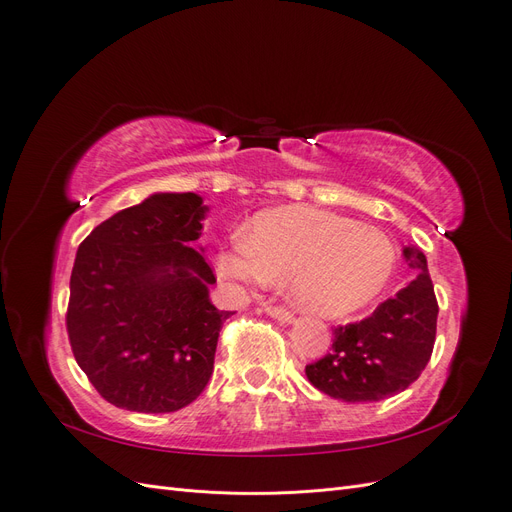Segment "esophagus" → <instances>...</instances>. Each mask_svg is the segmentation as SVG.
<instances>
[{
    "label": "esophagus",
    "instance_id": "34e87169",
    "mask_svg": "<svg viewBox=\"0 0 512 512\" xmlns=\"http://www.w3.org/2000/svg\"><path fill=\"white\" fill-rule=\"evenodd\" d=\"M267 314L271 316V318H275V320H280V322H294V314L292 312H288V309H284V307H277V305H269L267 307Z\"/></svg>",
    "mask_w": 512,
    "mask_h": 512
}]
</instances>
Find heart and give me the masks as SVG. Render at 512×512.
Returning <instances> with one entry per match:
<instances>
[{"label": "heart", "mask_w": 512, "mask_h": 512, "mask_svg": "<svg viewBox=\"0 0 512 512\" xmlns=\"http://www.w3.org/2000/svg\"><path fill=\"white\" fill-rule=\"evenodd\" d=\"M218 271L232 282H284L303 312L346 318L391 284L397 247L374 226L324 209L292 205L258 213L250 235L220 247Z\"/></svg>", "instance_id": "obj_1"}]
</instances>
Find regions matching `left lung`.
Segmentation results:
<instances>
[{
    "label": "left lung",
    "mask_w": 512,
    "mask_h": 512,
    "mask_svg": "<svg viewBox=\"0 0 512 512\" xmlns=\"http://www.w3.org/2000/svg\"><path fill=\"white\" fill-rule=\"evenodd\" d=\"M404 258L414 280L369 318L337 327L331 350L305 367L307 380L324 395L348 404L380 401L406 391L429 363L438 301L425 254L408 245Z\"/></svg>",
    "instance_id": "obj_1"
}]
</instances>
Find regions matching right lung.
I'll return each mask as SVG.
<instances>
[{
	"instance_id": "right-lung-1",
	"label": "right lung",
	"mask_w": 512,
	"mask_h": 512,
	"mask_svg": "<svg viewBox=\"0 0 512 512\" xmlns=\"http://www.w3.org/2000/svg\"><path fill=\"white\" fill-rule=\"evenodd\" d=\"M207 211L194 192H158L79 245L66 327L76 363L108 404L175 412L207 386L230 316L211 303L215 275L192 247Z\"/></svg>"
}]
</instances>
